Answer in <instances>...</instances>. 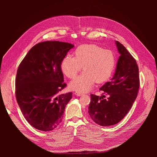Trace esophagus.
<instances>
[{"label": "esophagus", "mask_w": 157, "mask_h": 157, "mask_svg": "<svg viewBox=\"0 0 157 157\" xmlns=\"http://www.w3.org/2000/svg\"><path fill=\"white\" fill-rule=\"evenodd\" d=\"M76 96H81L83 94L82 93H75Z\"/></svg>", "instance_id": "obj_1"}]
</instances>
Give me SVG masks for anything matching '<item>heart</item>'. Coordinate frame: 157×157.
I'll return each instance as SVG.
<instances>
[{"label":"heart","instance_id":"heart-1","mask_svg":"<svg viewBox=\"0 0 157 157\" xmlns=\"http://www.w3.org/2000/svg\"><path fill=\"white\" fill-rule=\"evenodd\" d=\"M74 57L65 56L60 68L67 78H75L82 68V74L71 81V90L82 93L90 90L94 83L107 81L113 75L116 64L115 54L96 44H83L74 50Z\"/></svg>","mask_w":157,"mask_h":157}]
</instances>
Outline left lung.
I'll return each instance as SVG.
<instances>
[{
    "label": "left lung",
    "instance_id": "obj_1",
    "mask_svg": "<svg viewBox=\"0 0 157 157\" xmlns=\"http://www.w3.org/2000/svg\"><path fill=\"white\" fill-rule=\"evenodd\" d=\"M116 44L121 56L114 76L99 89L102 96L91 94L88 108L91 119L104 127L115 125L124 119L137 98L140 87L135 58L119 41H116Z\"/></svg>",
    "mask_w": 157,
    "mask_h": 157
}]
</instances>
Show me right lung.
Instances as JSON below:
<instances>
[{"mask_svg":"<svg viewBox=\"0 0 157 157\" xmlns=\"http://www.w3.org/2000/svg\"><path fill=\"white\" fill-rule=\"evenodd\" d=\"M73 47L74 44L58 41L38 43L18 66L17 101L25 119L38 130L48 132L56 128L72 98L71 92L59 93L67 86L60 64Z\"/></svg>","mask_w":157,"mask_h":157,"instance_id":"1","label":"right lung"}]
</instances>
